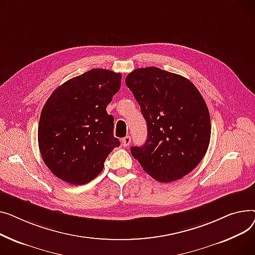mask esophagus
I'll use <instances>...</instances> for the list:
<instances>
[{"mask_svg":"<svg viewBox=\"0 0 255 255\" xmlns=\"http://www.w3.org/2000/svg\"><path fill=\"white\" fill-rule=\"evenodd\" d=\"M130 141H131L130 137H129V136H127V137L123 138V140H122V144L124 145V147H128V146L130 144Z\"/></svg>","mask_w":255,"mask_h":255,"instance_id":"1","label":"esophagus"}]
</instances>
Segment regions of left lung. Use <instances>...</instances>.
Listing matches in <instances>:
<instances>
[{
    "instance_id": "1",
    "label": "left lung",
    "mask_w": 255,
    "mask_h": 255,
    "mask_svg": "<svg viewBox=\"0 0 255 255\" xmlns=\"http://www.w3.org/2000/svg\"><path fill=\"white\" fill-rule=\"evenodd\" d=\"M126 84L147 123L144 145L130 148L156 181L172 182L196 168L211 137L210 114L198 88L181 75L156 67L130 72Z\"/></svg>"
}]
</instances>
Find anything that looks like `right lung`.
Instances as JSON below:
<instances>
[{"mask_svg": "<svg viewBox=\"0 0 255 255\" xmlns=\"http://www.w3.org/2000/svg\"><path fill=\"white\" fill-rule=\"evenodd\" d=\"M122 74L93 69L58 86L45 103L38 128L41 156L47 168L73 185L91 182L121 142L106 111L121 89Z\"/></svg>", "mask_w": 255, "mask_h": 255, "instance_id": "add662e5", "label": "right lung"}]
</instances>
